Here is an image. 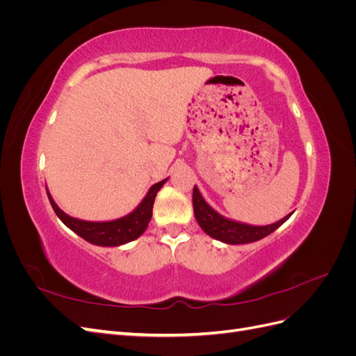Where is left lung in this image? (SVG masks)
Here are the masks:
<instances>
[{
  "label": "left lung",
  "mask_w": 356,
  "mask_h": 356,
  "mask_svg": "<svg viewBox=\"0 0 356 356\" xmlns=\"http://www.w3.org/2000/svg\"><path fill=\"white\" fill-rule=\"evenodd\" d=\"M193 209H195V217L200 225V229L208 236H211L212 239H217L227 245H242L260 241L273 233L277 227H281L291 215H293V212H291L282 220L267 225H254L236 221L224 217V215L215 211L203 199L197 186L193 188Z\"/></svg>",
  "instance_id": "left-lung-1"
}]
</instances>
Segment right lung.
<instances>
[{
	"mask_svg": "<svg viewBox=\"0 0 356 356\" xmlns=\"http://www.w3.org/2000/svg\"><path fill=\"white\" fill-rule=\"evenodd\" d=\"M169 178L161 179L160 182H156L154 186L149 187L145 197L132 212H129L122 218L111 220V221H86V220L74 218L58 207L56 202L53 200L51 195L49 193L47 187L46 190H47V196L53 211L56 212L59 220L75 234H79L80 238L88 241L92 245L120 246L138 239L139 236L147 230L148 222L152 220V215H153L154 199L157 196L159 190L163 187V184Z\"/></svg>",
	"mask_w": 356,
	"mask_h": 356,
	"instance_id": "right-lung-1",
	"label": "right lung"
}]
</instances>
